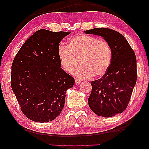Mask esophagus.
<instances>
[{
  "label": "esophagus",
  "mask_w": 149,
  "mask_h": 149,
  "mask_svg": "<svg viewBox=\"0 0 149 149\" xmlns=\"http://www.w3.org/2000/svg\"><path fill=\"white\" fill-rule=\"evenodd\" d=\"M74 82H75V84H76V85H79L81 83V80H80V79H75Z\"/></svg>",
  "instance_id": "obj_1"
}]
</instances>
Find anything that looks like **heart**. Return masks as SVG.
Here are the masks:
<instances>
[{"label":"heart","instance_id":"b5f03b06","mask_svg":"<svg viewBox=\"0 0 149 149\" xmlns=\"http://www.w3.org/2000/svg\"><path fill=\"white\" fill-rule=\"evenodd\" d=\"M59 60L63 68L68 73L76 71L77 77L90 79L93 75L102 77L107 72L112 62L113 52L109 42L88 35L70 38L68 46L60 45L58 48Z\"/></svg>","mask_w":149,"mask_h":149}]
</instances>
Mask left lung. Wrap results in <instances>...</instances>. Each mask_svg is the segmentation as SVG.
Masks as SVG:
<instances>
[{"label": "left lung", "mask_w": 149, "mask_h": 149, "mask_svg": "<svg viewBox=\"0 0 149 149\" xmlns=\"http://www.w3.org/2000/svg\"><path fill=\"white\" fill-rule=\"evenodd\" d=\"M84 32L103 37L112 49L113 58L109 70L101 79L91 81L88 104L97 115L113 117L125 111L136 85L135 53L125 38L115 30L95 28Z\"/></svg>", "instance_id": "obj_1"}]
</instances>
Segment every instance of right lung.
<instances>
[{
	"instance_id": "obj_1",
	"label": "right lung",
	"mask_w": 149,
	"mask_h": 149,
	"mask_svg": "<svg viewBox=\"0 0 149 149\" xmlns=\"http://www.w3.org/2000/svg\"><path fill=\"white\" fill-rule=\"evenodd\" d=\"M70 32L40 29L20 48L11 66V88L26 117L46 123L54 120L64 106L66 91L74 79L61 68L58 48Z\"/></svg>"
}]
</instances>
